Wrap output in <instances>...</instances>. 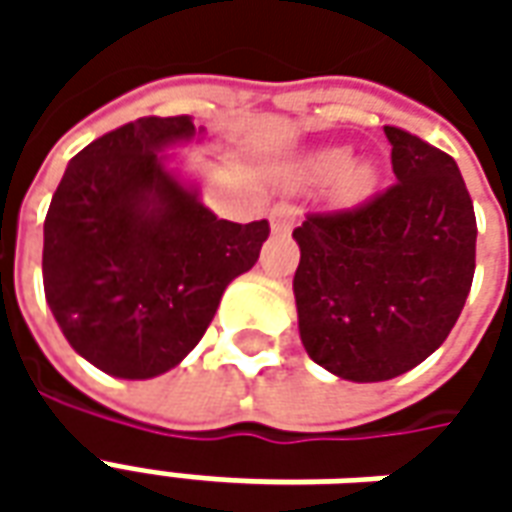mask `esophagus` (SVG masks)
I'll use <instances>...</instances> for the list:
<instances>
[{
    "mask_svg": "<svg viewBox=\"0 0 512 512\" xmlns=\"http://www.w3.org/2000/svg\"><path fill=\"white\" fill-rule=\"evenodd\" d=\"M296 222H299V208L293 202H277L271 208V230L274 233H290Z\"/></svg>",
    "mask_w": 512,
    "mask_h": 512,
    "instance_id": "esophagus-1",
    "label": "esophagus"
}]
</instances>
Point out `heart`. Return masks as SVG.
I'll return each mask as SVG.
<instances>
[{"mask_svg":"<svg viewBox=\"0 0 512 512\" xmlns=\"http://www.w3.org/2000/svg\"><path fill=\"white\" fill-rule=\"evenodd\" d=\"M351 163H354V156H351L348 147H326V150L315 153L307 161V178L323 180V183L343 178L345 189L351 191V194H362V191L373 186L376 172H373L370 164H355L351 168Z\"/></svg>","mask_w":512,"mask_h":512,"instance_id":"obj_1","label":"heart"}]
</instances>
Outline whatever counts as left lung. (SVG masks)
I'll return each instance as SVG.
<instances>
[{
    "label": "left lung",
    "instance_id": "obj_1",
    "mask_svg": "<svg viewBox=\"0 0 512 512\" xmlns=\"http://www.w3.org/2000/svg\"><path fill=\"white\" fill-rule=\"evenodd\" d=\"M397 183L293 230L301 343L345 381H389L425 362L461 315L477 219L455 158L384 126Z\"/></svg>",
    "mask_w": 512,
    "mask_h": 512
}]
</instances>
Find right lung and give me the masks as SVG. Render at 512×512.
<instances>
[{
	"instance_id": "add662e5",
	"label": "right lung",
	"mask_w": 512,
	"mask_h": 512,
	"mask_svg": "<svg viewBox=\"0 0 512 512\" xmlns=\"http://www.w3.org/2000/svg\"><path fill=\"white\" fill-rule=\"evenodd\" d=\"M202 136L189 115L139 117L76 153L51 197L46 301L73 351L109 376L180 365L271 233L266 219H219L169 172L161 150Z\"/></svg>"
}]
</instances>
